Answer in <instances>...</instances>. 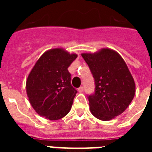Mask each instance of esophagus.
I'll list each match as a JSON object with an SVG mask.
<instances>
[{"mask_svg":"<svg viewBox=\"0 0 152 152\" xmlns=\"http://www.w3.org/2000/svg\"><path fill=\"white\" fill-rule=\"evenodd\" d=\"M78 91L79 92H83V87H80L78 88Z\"/></svg>","mask_w":152,"mask_h":152,"instance_id":"1","label":"esophagus"}]
</instances>
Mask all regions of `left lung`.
Returning <instances> with one entry per match:
<instances>
[{
  "label": "left lung",
  "instance_id": "8db88e82",
  "mask_svg": "<svg viewBox=\"0 0 152 152\" xmlns=\"http://www.w3.org/2000/svg\"><path fill=\"white\" fill-rule=\"evenodd\" d=\"M81 55L95 82V94L88 96L91 113L102 121L113 119L127 109L136 93L134 79L127 64L110 48Z\"/></svg>",
  "mask_w": 152,
  "mask_h": 152
}]
</instances>
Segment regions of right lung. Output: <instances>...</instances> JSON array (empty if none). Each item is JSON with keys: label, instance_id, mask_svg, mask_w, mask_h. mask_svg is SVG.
I'll use <instances>...</instances> for the list:
<instances>
[{"label": "right lung", "instance_id": "right-lung-1", "mask_svg": "<svg viewBox=\"0 0 152 152\" xmlns=\"http://www.w3.org/2000/svg\"><path fill=\"white\" fill-rule=\"evenodd\" d=\"M78 55L63 48L50 49L37 61L26 82V91L39 115L59 120L70 111L77 91L71 85L68 68Z\"/></svg>", "mask_w": 152, "mask_h": 152}]
</instances>
